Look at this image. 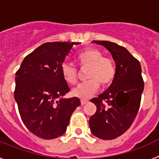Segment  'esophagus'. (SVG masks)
Instances as JSON below:
<instances>
[{
    "instance_id": "1",
    "label": "esophagus",
    "mask_w": 159,
    "mask_h": 159,
    "mask_svg": "<svg viewBox=\"0 0 159 159\" xmlns=\"http://www.w3.org/2000/svg\"><path fill=\"white\" fill-rule=\"evenodd\" d=\"M80 102H81V105H84L85 103L88 102V100H86V99H81Z\"/></svg>"
}]
</instances>
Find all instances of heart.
<instances>
[{"mask_svg": "<svg viewBox=\"0 0 159 159\" xmlns=\"http://www.w3.org/2000/svg\"><path fill=\"white\" fill-rule=\"evenodd\" d=\"M76 61L81 68L88 67L86 78L88 80L79 84L72 90V95L81 99H87L97 92L99 84L102 88L109 86L116 75L115 61L111 58L103 57L99 49L89 48L79 53ZM61 74L67 83L75 84L78 80V71L74 66L64 63L60 67Z\"/></svg>", "mask_w": 159, "mask_h": 159, "instance_id": "obj_1", "label": "heart"}]
</instances>
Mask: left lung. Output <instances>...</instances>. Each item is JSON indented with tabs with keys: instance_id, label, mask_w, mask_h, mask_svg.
Segmentation results:
<instances>
[{
	"instance_id": "obj_1",
	"label": "left lung",
	"mask_w": 159,
	"mask_h": 159,
	"mask_svg": "<svg viewBox=\"0 0 159 159\" xmlns=\"http://www.w3.org/2000/svg\"><path fill=\"white\" fill-rule=\"evenodd\" d=\"M92 42L110 52L116 62V75L109 88L91 100L97 110L90 118L89 127L95 137L114 139L130 128L139 110L144 89L141 65L123 46L110 41Z\"/></svg>"
}]
</instances>
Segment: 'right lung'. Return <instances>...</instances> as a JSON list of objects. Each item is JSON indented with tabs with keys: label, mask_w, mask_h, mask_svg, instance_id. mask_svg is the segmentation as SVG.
Masks as SVG:
<instances>
[{
	"label": "right lung",
	"mask_w": 159,
	"mask_h": 159,
	"mask_svg": "<svg viewBox=\"0 0 159 159\" xmlns=\"http://www.w3.org/2000/svg\"><path fill=\"white\" fill-rule=\"evenodd\" d=\"M76 42H48L24 59L16 72L14 99L25 127L43 139L65 133L70 118L80 105L77 97L64 96L70 91L60 67Z\"/></svg>",
	"instance_id": "right-lung-1"
}]
</instances>
